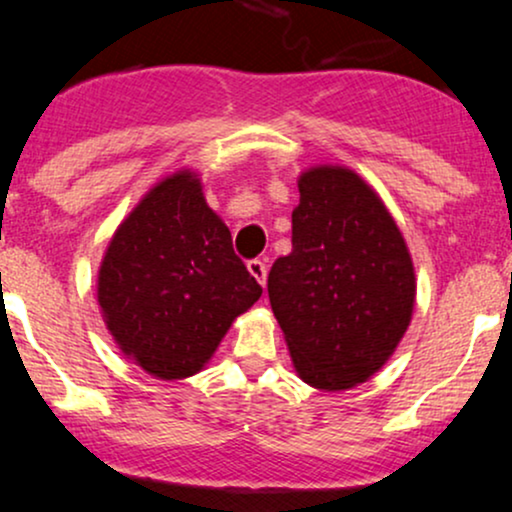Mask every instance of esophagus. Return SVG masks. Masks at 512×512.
Wrapping results in <instances>:
<instances>
[{
	"label": "esophagus",
	"mask_w": 512,
	"mask_h": 512,
	"mask_svg": "<svg viewBox=\"0 0 512 512\" xmlns=\"http://www.w3.org/2000/svg\"><path fill=\"white\" fill-rule=\"evenodd\" d=\"M248 272H250L252 276H255V279L260 281L262 286L267 284V267H264L262 260H250V262H248Z\"/></svg>",
	"instance_id": "esophagus-1"
}]
</instances>
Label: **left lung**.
Returning a JSON list of instances; mask_svg holds the SVG:
<instances>
[{"label": "left lung", "instance_id": "1", "mask_svg": "<svg viewBox=\"0 0 512 512\" xmlns=\"http://www.w3.org/2000/svg\"><path fill=\"white\" fill-rule=\"evenodd\" d=\"M298 192L293 250L272 264L269 303L298 378L349 390L402 342L416 301L414 262L383 199L351 168H308Z\"/></svg>", "mask_w": 512, "mask_h": 512}]
</instances>
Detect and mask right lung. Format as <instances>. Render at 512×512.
<instances>
[{"label":"right lung","instance_id":"obj_1","mask_svg":"<svg viewBox=\"0 0 512 512\" xmlns=\"http://www.w3.org/2000/svg\"><path fill=\"white\" fill-rule=\"evenodd\" d=\"M260 296L202 180L187 168L139 199L98 269V305L117 349L161 380L199 373Z\"/></svg>","mask_w":512,"mask_h":512}]
</instances>
